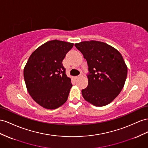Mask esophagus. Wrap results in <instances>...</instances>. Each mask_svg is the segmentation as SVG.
Here are the masks:
<instances>
[{
	"label": "esophagus",
	"mask_w": 148,
	"mask_h": 148,
	"mask_svg": "<svg viewBox=\"0 0 148 148\" xmlns=\"http://www.w3.org/2000/svg\"><path fill=\"white\" fill-rule=\"evenodd\" d=\"M82 76V75L81 74V75H77V76H75V78H79V77H81Z\"/></svg>",
	"instance_id": "34e87169"
}]
</instances>
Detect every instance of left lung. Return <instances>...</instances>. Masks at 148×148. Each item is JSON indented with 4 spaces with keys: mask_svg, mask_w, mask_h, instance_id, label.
<instances>
[{
    "mask_svg": "<svg viewBox=\"0 0 148 148\" xmlns=\"http://www.w3.org/2000/svg\"><path fill=\"white\" fill-rule=\"evenodd\" d=\"M75 46L88 65V86L82 90L84 99L98 107L107 105L119 95L127 77V67L121 53L100 41H83Z\"/></svg>",
    "mask_w": 148,
    "mask_h": 148,
    "instance_id": "obj_1",
    "label": "left lung"
}]
</instances>
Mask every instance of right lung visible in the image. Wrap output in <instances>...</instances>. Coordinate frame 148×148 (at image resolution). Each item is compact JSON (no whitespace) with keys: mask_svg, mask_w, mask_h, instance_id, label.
<instances>
[{"mask_svg":"<svg viewBox=\"0 0 148 148\" xmlns=\"http://www.w3.org/2000/svg\"><path fill=\"white\" fill-rule=\"evenodd\" d=\"M73 43L53 40L41 45L30 56L24 69L26 88L40 106L55 109L66 103L73 86L62 60Z\"/></svg>","mask_w":148,"mask_h":148,"instance_id":"add662e5","label":"right lung"}]
</instances>
